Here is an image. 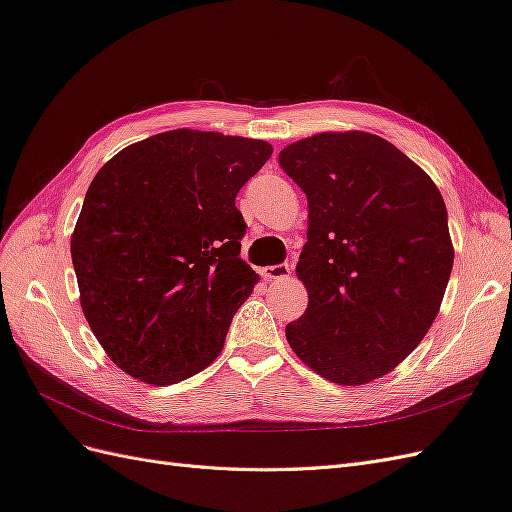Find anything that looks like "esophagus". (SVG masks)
Returning a JSON list of instances; mask_svg holds the SVG:
<instances>
[{
    "label": "esophagus",
    "mask_w": 512,
    "mask_h": 512,
    "mask_svg": "<svg viewBox=\"0 0 512 512\" xmlns=\"http://www.w3.org/2000/svg\"><path fill=\"white\" fill-rule=\"evenodd\" d=\"M260 273H262V277H265L267 282H280V280H288L292 269H290V265H286V262H284V265L265 267Z\"/></svg>",
    "instance_id": "1"
}]
</instances>
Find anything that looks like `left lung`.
Returning a JSON list of instances; mask_svg holds the SVG:
<instances>
[{"label": "left lung", "instance_id": "left-lung-1", "mask_svg": "<svg viewBox=\"0 0 512 512\" xmlns=\"http://www.w3.org/2000/svg\"><path fill=\"white\" fill-rule=\"evenodd\" d=\"M307 196L297 275L305 314L286 339L316 374L356 386L389 374L421 344L453 269L436 183L369 132H322L280 151Z\"/></svg>", "mask_w": 512, "mask_h": 512}]
</instances>
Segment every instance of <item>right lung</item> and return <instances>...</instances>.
<instances>
[{"mask_svg": "<svg viewBox=\"0 0 512 512\" xmlns=\"http://www.w3.org/2000/svg\"><path fill=\"white\" fill-rule=\"evenodd\" d=\"M273 153L265 141L170 130L121 149L91 181L70 252L91 331L147 384L211 365L258 282L239 258L235 198Z\"/></svg>", "mask_w": 512, "mask_h": 512, "instance_id": "right-lung-1", "label": "right lung"}]
</instances>
